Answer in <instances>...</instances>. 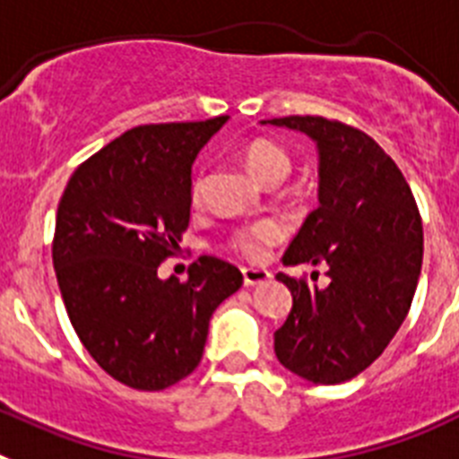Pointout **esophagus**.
I'll use <instances>...</instances> for the list:
<instances>
[{"label":"esophagus","mask_w":459,"mask_h":459,"mask_svg":"<svg viewBox=\"0 0 459 459\" xmlns=\"http://www.w3.org/2000/svg\"><path fill=\"white\" fill-rule=\"evenodd\" d=\"M270 277H273V274H270V270H265V268H242V279H245V286L265 284Z\"/></svg>","instance_id":"1"}]
</instances>
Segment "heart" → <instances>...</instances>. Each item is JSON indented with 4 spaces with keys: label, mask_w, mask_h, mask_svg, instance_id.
I'll return each instance as SVG.
<instances>
[{
    "label": "heart",
    "mask_w": 459,
    "mask_h": 459,
    "mask_svg": "<svg viewBox=\"0 0 459 459\" xmlns=\"http://www.w3.org/2000/svg\"><path fill=\"white\" fill-rule=\"evenodd\" d=\"M245 163L247 169H249V173H252L256 180H261L263 185L268 180H273V178H277V175L286 178L290 170V157L286 154L284 147H279L277 143L263 141V138L247 145ZM203 185H205V182H203V175L198 173L196 178H194V182H191V201H198V198H201ZM279 238H281V226H279L277 221H258V224L238 230V233L233 235L230 245H233V249L245 254V256L256 258L261 256L265 247L274 245Z\"/></svg>",
    "instance_id": "b5f03b06"
}]
</instances>
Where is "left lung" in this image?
Returning a JSON list of instances; mask_svg holds the SVG:
<instances>
[{
    "mask_svg": "<svg viewBox=\"0 0 459 459\" xmlns=\"http://www.w3.org/2000/svg\"><path fill=\"white\" fill-rule=\"evenodd\" d=\"M318 147V207L284 265H328V286L279 273L293 296L274 333L277 360L312 384H342L368 369L409 314L422 265V221L411 186L374 138L340 119H268ZM265 125V122H263Z\"/></svg>",
    "mask_w": 459,
    "mask_h": 459,
    "instance_id": "8db88e82",
    "label": "left lung"
}]
</instances>
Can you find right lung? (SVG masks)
Segmentation results:
<instances>
[{
	"mask_svg": "<svg viewBox=\"0 0 459 459\" xmlns=\"http://www.w3.org/2000/svg\"><path fill=\"white\" fill-rule=\"evenodd\" d=\"M229 115L143 125L71 175L55 219L53 265L75 334L103 372L163 390L198 368L212 312L242 286L233 263L201 256L189 279H159L191 212V163Z\"/></svg>",
	"mask_w": 459,
	"mask_h": 459,
	"instance_id": "obj_1",
	"label": "right lung"
}]
</instances>
